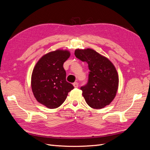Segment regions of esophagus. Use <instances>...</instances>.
I'll use <instances>...</instances> for the list:
<instances>
[{"mask_svg":"<svg viewBox=\"0 0 150 150\" xmlns=\"http://www.w3.org/2000/svg\"><path fill=\"white\" fill-rule=\"evenodd\" d=\"M73 86H74V87L75 88H78V83H76V82H75V83H73Z\"/></svg>","mask_w":150,"mask_h":150,"instance_id":"obj_1","label":"esophagus"}]
</instances>
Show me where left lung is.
I'll return each mask as SVG.
<instances>
[{"label":"left lung","mask_w":150,"mask_h":150,"mask_svg":"<svg viewBox=\"0 0 150 150\" xmlns=\"http://www.w3.org/2000/svg\"><path fill=\"white\" fill-rule=\"evenodd\" d=\"M77 58L88 64L90 71L87 84L81 89L88 105L94 109H102L115 99L119 85V77L112 62L94 50L77 49Z\"/></svg>","instance_id":"left-lung-1"}]
</instances>
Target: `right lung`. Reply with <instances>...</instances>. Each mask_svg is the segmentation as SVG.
<instances>
[{
    "label": "right lung",
    "instance_id": "add662e5",
    "mask_svg": "<svg viewBox=\"0 0 150 150\" xmlns=\"http://www.w3.org/2000/svg\"><path fill=\"white\" fill-rule=\"evenodd\" d=\"M68 50L57 49L44 54L35 65L31 88L39 103L49 109L59 107L74 86L66 80L64 62L69 57Z\"/></svg>",
    "mask_w": 150,
    "mask_h": 150
}]
</instances>
